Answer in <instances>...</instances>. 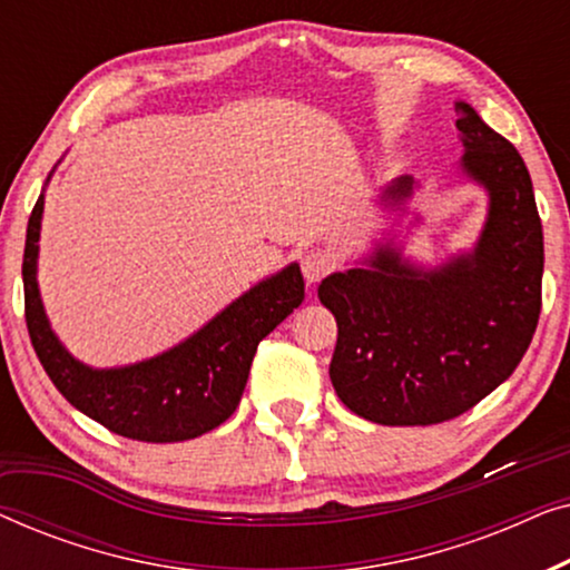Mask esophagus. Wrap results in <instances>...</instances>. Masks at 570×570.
<instances>
[{"label": "esophagus", "instance_id": "34e87169", "mask_svg": "<svg viewBox=\"0 0 570 570\" xmlns=\"http://www.w3.org/2000/svg\"><path fill=\"white\" fill-rule=\"evenodd\" d=\"M332 269H334L332 256L322 252V248H311V252L301 256V272H303V277H306L308 285L322 283V279L330 275Z\"/></svg>", "mask_w": 570, "mask_h": 570}]
</instances>
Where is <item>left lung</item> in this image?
<instances>
[{
    "label": "left lung",
    "mask_w": 570,
    "mask_h": 570,
    "mask_svg": "<svg viewBox=\"0 0 570 570\" xmlns=\"http://www.w3.org/2000/svg\"><path fill=\"white\" fill-rule=\"evenodd\" d=\"M456 174L485 191L470 248L435 264L407 254L423 215L420 184L376 191L386 228L368 252L318 285L337 318L330 379L345 407L379 425H433L462 415L517 371L542 306V223L517 147L456 100Z\"/></svg>",
    "instance_id": "8db88e82"
}]
</instances>
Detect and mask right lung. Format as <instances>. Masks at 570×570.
I'll return each mask as SVG.
<instances>
[{
    "label": "right lung",
    "instance_id": "obj_1",
    "mask_svg": "<svg viewBox=\"0 0 570 570\" xmlns=\"http://www.w3.org/2000/svg\"><path fill=\"white\" fill-rule=\"evenodd\" d=\"M57 166L30 213L22 254L26 322L43 371L75 410L124 439L176 443L213 431L236 412L259 342L303 303L298 262L259 279L174 347L96 368L69 353L53 332L38 287L43 199Z\"/></svg>",
    "mask_w": 570,
    "mask_h": 570
}]
</instances>
